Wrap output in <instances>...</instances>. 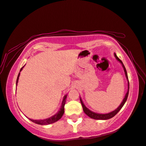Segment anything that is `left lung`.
Segmentation results:
<instances>
[{"label":"left lung","mask_w":146,"mask_h":146,"mask_svg":"<svg viewBox=\"0 0 146 146\" xmlns=\"http://www.w3.org/2000/svg\"><path fill=\"white\" fill-rule=\"evenodd\" d=\"M115 56L116 58H117V60L119 61L121 64H122V65L123 68V70H124V71H125V76H126V78L127 79V81H128L127 92L126 94H125V96L124 98H123L122 102L121 103V104L119 106H118V108L117 109V110H115V111H113L111 112V113H107V114H99V113H94L93 111H90V110H88V109L86 107L85 105L84 104V103L82 102V99L80 98V102H81V104H82L84 111V113L88 116V117H90L91 118H93V119H96V120H108V119H110V118H111L112 117H114L115 115L117 114V113L121 110V108L123 107V106L124 105L125 102H126V100H127V97H128V94H129V80H128L127 71H126V70H125V68L124 65H123V63H122V60H121L118 57L115 53Z\"/></svg>","instance_id":"1"}]
</instances>
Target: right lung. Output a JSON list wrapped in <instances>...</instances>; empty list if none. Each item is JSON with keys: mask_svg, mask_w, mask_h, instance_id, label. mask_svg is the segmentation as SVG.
<instances>
[{"mask_svg": "<svg viewBox=\"0 0 146 146\" xmlns=\"http://www.w3.org/2000/svg\"><path fill=\"white\" fill-rule=\"evenodd\" d=\"M23 68H24V66L21 69V70H20V72H21V71H22V70H23ZM19 75H20V73H19L18 76H17L16 85H17V82H18ZM66 98H67V95H66L64 98L62 103V106L60 108V110H59V111L57 113H56V115L53 116V117L47 118V119H44V120H33V119H30V118H29V120L32 121V122H34V123H37V124H40V125L50 124V123H52L56 122V121H58L59 119H60L61 117H62V115L64 114V106H65Z\"/></svg>", "mask_w": 146, "mask_h": 146, "instance_id": "1", "label": "right lung"}]
</instances>
